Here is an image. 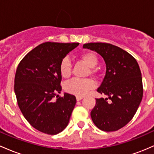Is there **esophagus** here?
<instances>
[{"label": "esophagus", "instance_id": "1", "mask_svg": "<svg viewBox=\"0 0 154 154\" xmlns=\"http://www.w3.org/2000/svg\"><path fill=\"white\" fill-rule=\"evenodd\" d=\"M83 98H84V97H83V96H76V100H77V101H79V100H82Z\"/></svg>", "mask_w": 154, "mask_h": 154}]
</instances>
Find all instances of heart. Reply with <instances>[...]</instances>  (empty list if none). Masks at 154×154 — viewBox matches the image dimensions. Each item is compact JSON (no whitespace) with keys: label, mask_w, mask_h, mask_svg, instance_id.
Segmentation results:
<instances>
[{"label":"heart","mask_w":154,"mask_h":154,"mask_svg":"<svg viewBox=\"0 0 154 154\" xmlns=\"http://www.w3.org/2000/svg\"><path fill=\"white\" fill-rule=\"evenodd\" d=\"M81 60L89 68H93L97 64V57L94 53L86 52L81 55ZM61 75L68 78L71 74L72 64L68 57L64 58L60 65ZM94 87V83L89 79H72L65 84V89L67 92L76 96H84Z\"/></svg>","instance_id":"heart-1"}]
</instances>
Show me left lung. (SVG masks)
<instances>
[{"mask_svg":"<svg viewBox=\"0 0 154 154\" xmlns=\"http://www.w3.org/2000/svg\"><path fill=\"white\" fill-rule=\"evenodd\" d=\"M83 48L98 53L106 65L105 75L97 91L107 97L96 99L91 119L101 130H118L132 120L143 98L142 75L137 62L128 52L110 44L89 43Z\"/></svg>","mask_w":154,"mask_h":154,"instance_id":"obj_1","label":"left lung"}]
</instances>
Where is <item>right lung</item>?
<instances>
[{"instance_id": "add662e5", "label": "right lung", "mask_w": 154, "mask_h": 154, "mask_svg": "<svg viewBox=\"0 0 154 154\" xmlns=\"http://www.w3.org/2000/svg\"><path fill=\"white\" fill-rule=\"evenodd\" d=\"M79 43L46 42L31 50L17 67L14 92L20 109L32 127L49 134H57L66 128L76 103L72 94L60 93L62 75L60 65Z\"/></svg>"}]
</instances>
